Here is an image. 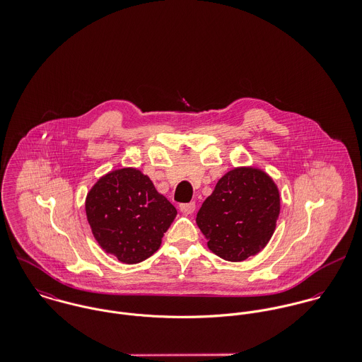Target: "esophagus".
Wrapping results in <instances>:
<instances>
[{
  "instance_id": "34e87169",
  "label": "esophagus",
  "mask_w": 362,
  "mask_h": 362,
  "mask_svg": "<svg viewBox=\"0 0 362 362\" xmlns=\"http://www.w3.org/2000/svg\"><path fill=\"white\" fill-rule=\"evenodd\" d=\"M195 202H188V204H181L180 205V210L184 213V214H191L195 211Z\"/></svg>"
}]
</instances>
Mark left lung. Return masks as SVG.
<instances>
[{"instance_id": "8db88e82", "label": "left lung", "mask_w": 362, "mask_h": 362, "mask_svg": "<svg viewBox=\"0 0 362 362\" xmlns=\"http://www.w3.org/2000/svg\"><path fill=\"white\" fill-rule=\"evenodd\" d=\"M280 213V195L262 170L238 167L224 174L197 214L209 250L241 262L257 255L272 238Z\"/></svg>"}]
</instances>
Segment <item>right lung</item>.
Masks as SVG:
<instances>
[{
  "label": "right lung",
  "mask_w": 362,
  "mask_h": 362,
  "mask_svg": "<svg viewBox=\"0 0 362 362\" xmlns=\"http://www.w3.org/2000/svg\"><path fill=\"white\" fill-rule=\"evenodd\" d=\"M92 233L107 254L134 264L152 257L177 216V209L136 168L103 175L86 197Z\"/></svg>",
  "instance_id": "right-lung-1"
}]
</instances>
